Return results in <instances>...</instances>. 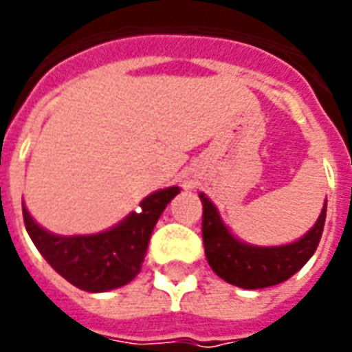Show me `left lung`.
<instances>
[{"label": "left lung", "instance_id": "obj_1", "mask_svg": "<svg viewBox=\"0 0 352 352\" xmlns=\"http://www.w3.org/2000/svg\"><path fill=\"white\" fill-rule=\"evenodd\" d=\"M199 199L204 204L201 236L207 262L221 279L239 288L256 290L290 279L315 254L324 230L326 201L313 228L292 243L275 247L245 243L230 232L219 209L204 192Z\"/></svg>", "mask_w": 352, "mask_h": 352}]
</instances>
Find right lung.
I'll use <instances>...</instances> for the list:
<instances>
[{
	"label": "right lung",
	"mask_w": 352,
	"mask_h": 352,
	"mask_svg": "<svg viewBox=\"0 0 352 352\" xmlns=\"http://www.w3.org/2000/svg\"><path fill=\"white\" fill-rule=\"evenodd\" d=\"M179 192V186L153 192L138 211L113 228L90 236H58L37 224L24 204L22 213L32 241L54 272L80 290L107 292L138 277L154 226Z\"/></svg>",
	"instance_id": "right-lung-1"
}]
</instances>
